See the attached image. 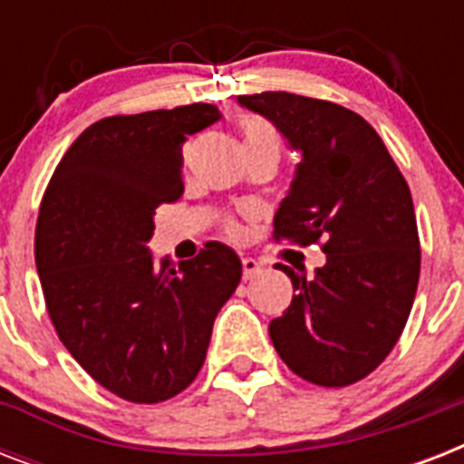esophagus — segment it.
<instances>
[{
  "mask_svg": "<svg viewBox=\"0 0 464 464\" xmlns=\"http://www.w3.org/2000/svg\"><path fill=\"white\" fill-rule=\"evenodd\" d=\"M262 272V262L253 260V257H243V279H255Z\"/></svg>",
  "mask_w": 464,
  "mask_h": 464,
  "instance_id": "obj_1",
  "label": "esophagus"
}]
</instances>
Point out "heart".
I'll list each match as a JSON object with an SVG mask.
<instances>
[{
    "label": "heart",
    "mask_w": 464,
    "mask_h": 464,
    "mask_svg": "<svg viewBox=\"0 0 464 464\" xmlns=\"http://www.w3.org/2000/svg\"><path fill=\"white\" fill-rule=\"evenodd\" d=\"M243 137H246V144H279V134H276L275 127L260 118H247L243 122ZM226 231L236 236L238 233V224L228 221Z\"/></svg>",
    "instance_id": "b5f03b06"
}]
</instances>
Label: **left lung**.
<instances>
[{"label": "left lung", "mask_w": 464, "mask_h": 464, "mask_svg": "<svg viewBox=\"0 0 464 464\" xmlns=\"http://www.w3.org/2000/svg\"><path fill=\"white\" fill-rule=\"evenodd\" d=\"M301 151L275 217V238L320 246L315 276L294 272V298L269 323L282 361L304 381L344 388L381 366L417 296L421 250L407 180L353 111L286 91L240 96Z\"/></svg>", "instance_id": "1"}]
</instances>
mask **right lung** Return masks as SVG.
Instances as JSON below:
<instances>
[{"label":"right lung","instance_id":"add662e5","mask_svg":"<svg viewBox=\"0 0 464 464\" xmlns=\"http://www.w3.org/2000/svg\"><path fill=\"white\" fill-rule=\"evenodd\" d=\"M217 105L112 115L86 127L54 168L35 224V267L57 337L127 402L170 400L195 381L243 267L221 243L156 265L160 204L182 195V144Z\"/></svg>","mask_w":464,"mask_h":464}]
</instances>
